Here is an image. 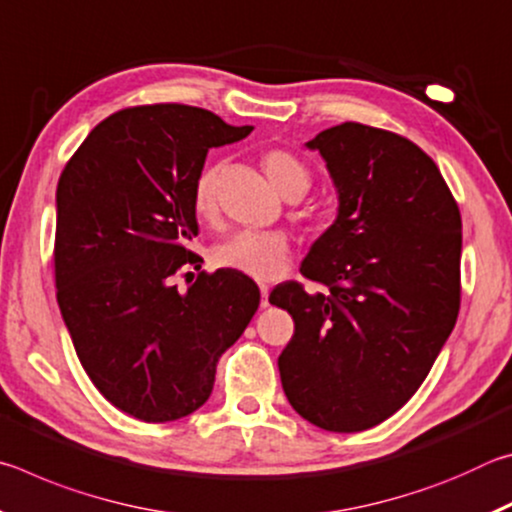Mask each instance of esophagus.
<instances>
[{
    "label": "esophagus",
    "instance_id": "obj_1",
    "mask_svg": "<svg viewBox=\"0 0 512 512\" xmlns=\"http://www.w3.org/2000/svg\"><path fill=\"white\" fill-rule=\"evenodd\" d=\"M259 293H262V307H268V287H262Z\"/></svg>",
    "mask_w": 512,
    "mask_h": 512
}]
</instances>
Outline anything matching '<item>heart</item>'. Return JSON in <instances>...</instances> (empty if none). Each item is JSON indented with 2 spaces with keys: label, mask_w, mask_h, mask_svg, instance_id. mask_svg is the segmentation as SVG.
<instances>
[{
  "label": "heart",
  "mask_w": 512,
  "mask_h": 512,
  "mask_svg": "<svg viewBox=\"0 0 512 512\" xmlns=\"http://www.w3.org/2000/svg\"><path fill=\"white\" fill-rule=\"evenodd\" d=\"M262 164L271 183L287 198H300L311 187L309 164L289 149H268ZM192 210L198 219H212L216 210V167H203L192 187ZM212 262L223 271L239 273L255 282H273L287 273L291 246L282 232L241 230L212 250Z\"/></svg>",
  "instance_id": "obj_1"
}]
</instances>
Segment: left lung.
I'll use <instances>...</instances> for the list:
<instances>
[{"label": "left lung", "mask_w": 512, "mask_h": 512, "mask_svg": "<svg viewBox=\"0 0 512 512\" xmlns=\"http://www.w3.org/2000/svg\"><path fill=\"white\" fill-rule=\"evenodd\" d=\"M339 189V216L298 282L271 291L296 329L277 359L302 418L336 433L375 427L411 400L461 309V212L418 144L343 121L311 140Z\"/></svg>", "instance_id": "8db88e82"}]
</instances>
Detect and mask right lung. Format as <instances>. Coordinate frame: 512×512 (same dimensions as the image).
Returning a JSON list of instances; mask_svg holds the SVG:
<instances>
[{"label":"right lung","instance_id":"right-lung-1","mask_svg":"<svg viewBox=\"0 0 512 512\" xmlns=\"http://www.w3.org/2000/svg\"><path fill=\"white\" fill-rule=\"evenodd\" d=\"M185 103L124 108L65 164L56 189L60 314L92 384L119 411L171 422L207 402L221 354L259 307L257 284L201 268L192 187L207 149L244 140ZM190 278L187 292L172 282Z\"/></svg>","mask_w":512,"mask_h":512}]
</instances>
